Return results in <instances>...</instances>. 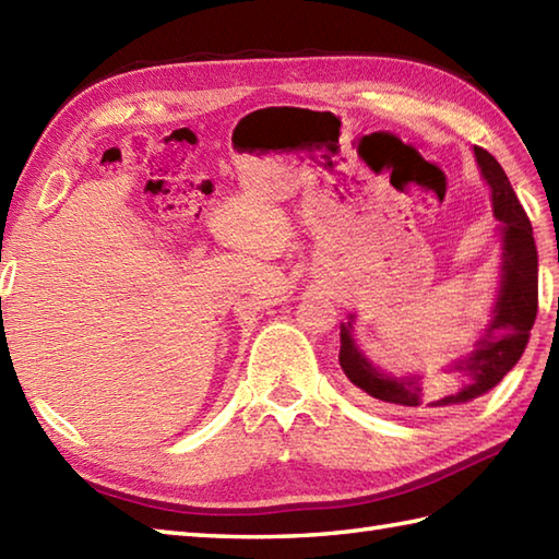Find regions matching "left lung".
<instances>
[{
    "mask_svg": "<svg viewBox=\"0 0 559 559\" xmlns=\"http://www.w3.org/2000/svg\"><path fill=\"white\" fill-rule=\"evenodd\" d=\"M483 177L490 185L492 209L502 223V288L497 295L492 324L485 329V336L476 343V350L468 360L456 365L459 372H466V382L451 394L430 391L420 384V377L396 379L367 362L365 355L355 348L350 336V322L341 329L338 362L350 382L365 394L379 399L408 413H425L430 408L456 406L476 396H483L512 370L524 353L528 334L538 312V252L533 242V228L524 206L519 204L512 185H509L502 165L488 151L473 146Z\"/></svg>",
    "mask_w": 559,
    "mask_h": 559,
    "instance_id": "left-lung-1",
    "label": "left lung"
}]
</instances>
